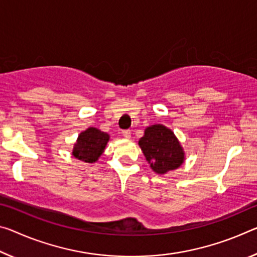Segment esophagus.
Listing matches in <instances>:
<instances>
[{
  "mask_svg": "<svg viewBox=\"0 0 257 257\" xmlns=\"http://www.w3.org/2000/svg\"><path fill=\"white\" fill-rule=\"evenodd\" d=\"M122 136L125 138H130V136H132V133H130V130H122Z\"/></svg>",
  "mask_w": 257,
  "mask_h": 257,
  "instance_id": "esophagus-1",
  "label": "esophagus"
}]
</instances>
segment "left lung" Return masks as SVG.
Instances as JSON below:
<instances>
[{
  "mask_svg": "<svg viewBox=\"0 0 257 257\" xmlns=\"http://www.w3.org/2000/svg\"><path fill=\"white\" fill-rule=\"evenodd\" d=\"M138 144L157 174H166L169 170L176 169L184 161V152L180 142L172 130L162 124L146 128Z\"/></svg>",
  "mask_w": 257,
  "mask_h": 257,
  "instance_id": "obj_1",
  "label": "left lung"
}]
</instances>
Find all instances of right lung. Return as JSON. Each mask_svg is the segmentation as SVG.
<instances>
[{
  "instance_id": "right-lung-1",
  "label": "right lung",
  "mask_w": 257,
  "mask_h": 257,
  "mask_svg": "<svg viewBox=\"0 0 257 257\" xmlns=\"http://www.w3.org/2000/svg\"><path fill=\"white\" fill-rule=\"evenodd\" d=\"M109 136L99 129L89 128L80 134L73 156L84 162H95L103 153Z\"/></svg>"
}]
</instances>
